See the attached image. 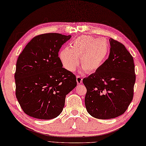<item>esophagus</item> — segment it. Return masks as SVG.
<instances>
[{
    "label": "esophagus",
    "instance_id": "esophagus-1",
    "mask_svg": "<svg viewBox=\"0 0 146 146\" xmlns=\"http://www.w3.org/2000/svg\"><path fill=\"white\" fill-rule=\"evenodd\" d=\"M76 80L77 84H80L82 83V77L81 76H77L76 77Z\"/></svg>",
    "mask_w": 146,
    "mask_h": 146
}]
</instances>
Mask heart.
Listing matches in <instances>:
<instances>
[{"mask_svg":"<svg viewBox=\"0 0 146 146\" xmlns=\"http://www.w3.org/2000/svg\"><path fill=\"white\" fill-rule=\"evenodd\" d=\"M108 51L109 45L105 40L84 35L75 39L71 43V48L62 49L59 57L64 67L70 72L75 70L80 58L83 69L90 73L100 68Z\"/></svg>","mask_w":146,"mask_h":146,"instance_id":"1","label":"heart"}]
</instances>
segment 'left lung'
Segmentation results:
<instances>
[{"mask_svg": "<svg viewBox=\"0 0 146 146\" xmlns=\"http://www.w3.org/2000/svg\"><path fill=\"white\" fill-rule=\"evenodd\" d=\"M108 58L95 72L83 79L87 88L85 105L95 118H116L133 100L136 81L133 56L123 44L110 39Z\"/></svg>", "mask_w": 146, "mask_h": 146, "instance_id": "8db88e82", "label": "left lung"}]
</instances>
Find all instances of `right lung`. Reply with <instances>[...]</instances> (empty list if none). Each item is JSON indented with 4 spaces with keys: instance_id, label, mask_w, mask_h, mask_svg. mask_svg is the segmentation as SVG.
Returning a JSON list of instances; mask_svg holds the SVG:
<instances>
[{
    "instance_id": "1",
    "label": "right lung",
    "mask_w": 146,
    "mask_h": 146,
    "mask_svg": "<svg viewBox=\"0 0 146 146\" xmlns=\"http://www.w3.org/2000/svg\"><path fill=\"white\" fill-rule=\"evenodd\" d=\"M70 35L45 33L35 36L19 56L15 80L16 97L28 116L51 119L61 114L66 96L76 87V77L63 68L58 57Z\"/></svg>"
}]
</instances>
